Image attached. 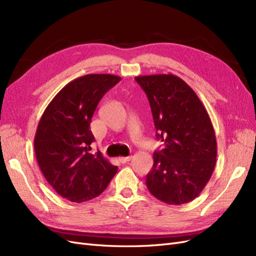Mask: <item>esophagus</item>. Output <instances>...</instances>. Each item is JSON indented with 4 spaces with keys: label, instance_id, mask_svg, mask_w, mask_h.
Segmentation results:
<instances>
[{
    "label": "esophagus",
    "instance_id": "obj_1",
    "mask_svg": "<svg viewBox=\"0 0 256 256\" xmlns=\"http://www.w3.org/2000/svg\"><path fill=\"white\" fill-rule=\"evenodd\" d=\"M118 160H120V164H127L128 161L131 160V156H128V157H120Z\"/></svg>",
    "mask_w": 256,
    "mask_h": 256
}]
</instances>
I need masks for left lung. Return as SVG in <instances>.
Listing matches in <instances>:
<instances>
[{"label":"left lung","instance_id":"8db88e82","mask_svg":"<svg viewBox=\"0 0 256 256\" xmlns=\"http://www.w3.org/2000/svg\"><path fill=\"white\" fill-rule=\"evenodd\" d=\"M136 81L148 98L156 138L164 144L154 152L147 188L170 205L191 202L216 166V141L209 115L194 90L177 76H138Z\"/></svg>","mask_w":256,"mask_h":256}]
</instances>
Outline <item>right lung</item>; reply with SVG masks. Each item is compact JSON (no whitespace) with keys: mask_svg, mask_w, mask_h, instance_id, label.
Here are the masks:
<instances>
[{"mask_svg":"<svg viewBox=\"0 0 256 256\" xmlns=\"http://www.w3.org/2000/svg\"><path fill=\"white\" fill-rule=\"evenodd\" d=\"M120 79L102 74L74 79L52 99L38 122L34 138L38 166L58 194L70 202L102 194L118 172L102 152H90L95 141L90 125L100 100Z\"/></svg>","mask_w":256,"mask_h":256,"instance_id":"obj_1","label":"right lung"}]
</instances>
